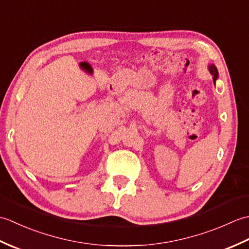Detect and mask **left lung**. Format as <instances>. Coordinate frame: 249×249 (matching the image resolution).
<instances>
[{"instance_id": "left-lung-1", "label": "left lung", "mask_w": 249, "mask_h": 249, "mask_svg": "<svg viewBox=\"0 0 249 249\" xmlns=\"http://www.w3.org/2000/svg\"><path fill=\"white\" fill-rule=\"evenodd\" d=\"M208 68H209V71L211 72V75H213V81H214V84H215V81L218 79V71H217V68H216V66L214 64H210L208 66Z\"/></svg>"}]
</instances>
